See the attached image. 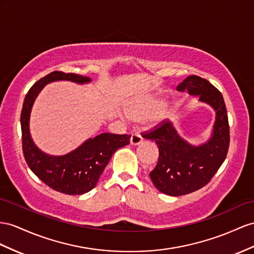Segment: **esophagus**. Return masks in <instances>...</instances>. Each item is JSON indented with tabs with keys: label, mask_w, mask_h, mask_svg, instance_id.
<instances>
[{
	"label": "esophagus",
	"mask_w": 254,
	"mask_h": 254,
	"mask_svg": "<svg viewBox=\"0 0 254 254\" xmlns=\"http://www.w3.org/2000/svg\"><path fill=\"white\" fill-rule=\"evenodd\" d=\"M129 141H131V145H133V146H137V145L141 144V142H142L141 135L138 132L133 133L131 135V140H129Z\"/></svg>",
	"instance_id": "1"
}]
</instances>
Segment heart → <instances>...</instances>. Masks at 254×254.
I'll return each instance as SVG.
<instances>
[{
	"mask_svg": "<svg viewBox=\"0 0 254 254\" xmlns=\"http://www.w3.org/2000/svg\"><path fill=\"white\" fill-rule=\"evenodd\" d=\"M163 106V99L154 97V99H148L129 104L127 107V114L133 120H144L146 118H150L152 123H159L166 117V113L163 110L157 113Z\"/></svg>",
	"mask_w": 254,
	"mask_h": 254,
	"instance_id": "b5f03b06",
	"label": "heart"
}]
</instances>
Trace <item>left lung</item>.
Instances as JSON below:
<instances>
[{
  "label": "left lung",
  "instance_id": "1",
  "mask_svg": "<svg viewBox=\"0 0 254 254\" xmlns=\"http://www.w3.org/2000/svg\"><path fill=\"white\" fill-rule=\"evenodd\" d=\"M216 110L211 137L193 146L177 133L170 121H162L142 133L159 147L157 166L149 174L154 187L171 196H180L205 187L224 162L230 146V126L223 96L212 84L198 76H189L177 87Z\"/></svg>",
  "mask_w": 254,
  "mask_h": 254
}]
</instances>
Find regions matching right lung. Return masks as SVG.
Instances as JSON below:
<instances>
[{
  "instance_id": "1",
  "label": "right lung",
  "mask_w": 254,
  "mask_h": 254,
  "mask_svg": "<svg viewBox=\"0 0 254 254\" xmlns=\"http://www.w3.org/2000/svg\"><path fill=\"white\" fill-rule=\"evenodd\" d=\"M57 80L87 83L91 79L81 75L56 70L41 78L25 95L21 112L22 150L27 164L45 185L58 192L80 195L92 190L117 149L129 144L131 135L102 133L89 138L76 150L54 157L40 150L32 140L29 127L30 114L37 94L45 84Z\"/></svg>"
}]
</instances>
